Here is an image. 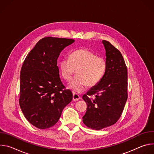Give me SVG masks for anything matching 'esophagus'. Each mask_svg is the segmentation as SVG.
<instances>
[{
    "mask_svg": "<svg viewBox=\"0 0 154 154\" xmlns=\"http://www.w3.org/2000/svg\"><path fill=\"white\" fill-rule=\"evenodd\" d=\"M72 99H73V100L77 101V100H79L80 99V96L78 94L74 93L73 94V96H72Z\"/></svg>",
    "mask_w": 154,
    "mask_h": 154,
    "instance_id": "esophagus-1",
    "label": "esophagus"
}]
</instances>
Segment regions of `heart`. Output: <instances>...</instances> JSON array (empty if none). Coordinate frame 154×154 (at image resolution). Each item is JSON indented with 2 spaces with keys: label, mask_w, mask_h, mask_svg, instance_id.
<instances>
[{
  "label": "heart",
  "mask_w": 154,
  "mask_h": 154,
  "mask_svg": "<svg viewBox=\"0 0 154 154\" xmlns=\"http://www.w3.org/2000/svg\"><path fill=\"white\" fill-rule=\"evenodd\" d=\"M61 74L70 80L77 70V76L69 83L74 93L85 91L88 85H97L103 77L106 69L105 60L88 49H80L72 52L69 58L62 59L59 64Z\"/></svg>",
  "instance_id": "obj_1"
}]
</instances>
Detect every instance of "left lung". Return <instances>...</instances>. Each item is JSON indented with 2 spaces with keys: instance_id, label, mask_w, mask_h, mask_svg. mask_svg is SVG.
<instances>
[{
  "instance_id": "1",
  "label": "left lung",
  "mask_w": 154,
  "mask_h": 154,
  "mask_svg": "<svg viewBox=\"0 0 154 154\" xmlns=\"http://www.w3.org/2000/svg\"><path fill=\"white\" fill-rule=\"evenodd\" d=\"M106 69L100 81L84 94L87 103L83 123L94 130L115 124L121 117L127 99V70L121 53L108 41L103 40ZM94 95L91 100L90 95Z\"/></svg>"
}]
</instances>
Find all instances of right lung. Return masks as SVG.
<instances>
[{"label":"right lung","mask_w":154,"mask_h":154,"mask_svg":"<svg viewBox=\"0 0 154 154\" xmlns=\"http://www.w3.org/2000/svg\"><path fill=\"white\" fill-rule=\"evenodd\" d=\"M74 41L44 38L24 61L20 73L19 105L25 118L38 128L54 126L72 99V92L64 89L60 78L57 59L61 52Z\"/></svg>","instance_id":"1"}]
</instances>
